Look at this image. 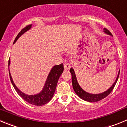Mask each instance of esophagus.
Returning <instances> with one entry per match:
<instances>
[{"label":"esophagus","mask_w":127,"mask_h":127,"mask_svg":"<svg viewBox=\"0 0 127 127\" xmlns=\"http://www.w3.org/2000/svg\"><path fill=\"white\" fill-rule=\"evenodd\" d=\"M64 67L65 69H69V68H71L70 64H69V63H65L64 64Z\"/></svg>","instance_id":"esophagus-1"}]
</instances>
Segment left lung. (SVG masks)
Here are the masks:
<instances>
[{
  "mask_svg": "<svg viewBox=\"0 0 127 127\" xmlns=\"http://www.w3.org/2000/svg\"><path fill=\"white\" fill-rule=\"evenodd\" d=\"M104 32L106 33L113 36L111 33L107 29V28H104ZM70 73H71L72 85H73V87L75 92H76V94H77L78 95V97H80L81 99L90 102H97V101L102 100V99H104L105 97H106L108 96V95L111 92V91H113V89H114V87H115L116 82H117L118 80V76H119V74H120V71H119L118 75V76L117 78H116V80H115V83H113V85H112V86L108 89V91H106V92H103V93L99 94H89L88 93V92L84 91L83 89L80 87L79 84H78L77 82L76 75H75V72H74V70L73 68H71L70 69Z\"/></svg>",
  "mask_w": 127,
  "mask_h": 127,
  "instance_id": "obj_1",
  "label": "left lung"
}]
</instances>
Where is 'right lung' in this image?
<instances>
[{
	"mask_svg": "<svg viewBox=\"0 0 127 127\" xmlns=\"http://www.w3.org/2000/svg\"><path fill=\"white\" fill-rule=\"evenodd\" d=\"M31 27H32V25H28L26 26L25 28H23L20 31V32L18 33V35H17L16 37L14 42V44L15 43L16 41L18 40V38H19V36H21V35H23L25 32L31 28ZM9 64V66L10 59L9 60V64ZM63 70L64 66L63 63H61V64L56 65V66H54L52 69H51L49 75L48 76L46 82H45V86H44V89L42 90V92L38 94L30 95L23 93L21 91H19V89L17 88V87L16 86L14 83L13 82L11 75L10 74V72L9 76L12 85L14 87L16 92H18V94L19 95V96L21 97L23 99H24L27 102H29L31 104L35 105V106H43V105H45V104L49 102L52 98V97H53L54 94V92H55L56 88L58 79H59V76H61V75L63 72Z\"/></svg>",
	"mask_w": 127,
	"mask_h": 127,
	"instance_id": "right-lung-1",
	"label": "right lung"
}]
</instances>
